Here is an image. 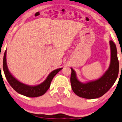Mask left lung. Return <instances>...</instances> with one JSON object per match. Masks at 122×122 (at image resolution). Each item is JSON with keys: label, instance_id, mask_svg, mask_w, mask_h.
Listing matches in <instances>:
<instances>
[{"label": "left lung", "instance_id": "1", "mask_svg": "<svg viewBox=\"0 0 122 122\" xmlns=\"http://www.w3.org/2000/svg\"><path fill=\"white\" fill-rule=\"evenodd\" d=\"M111 58L109 67L101 78L93 81L82 83L76 78L75 71L71 69V84L74 93L78 97L86 99L101 97L108 91L116 81L119 74V64L116 45L111 40Z\"/></svg>", "mask_w": 122, "mask_h": 122}]
</instances>
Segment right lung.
Masks as SVG:
<instances>
[{"mask_svg": "<svg viewBox=\"0 0 122 122\" xmlns=\"http://www.w3.org/2000/svg\"><path fill=\"white\" fill-rule=\"evenodd\" d=\"M3 69L5 76L8 82L9 83L11 87L20 94L30 97V98H34V97H40L44 95L47 91L49 89L50 84L52 79L55 75L61 71L62 68L57 69L52 71L48 75L46 80L41 84L36 86H30L25 85L16 79L10 72L7 66L6 62V50L4 54L3 61Z\"/></svg>", "mask_w": 122, "mask_h": 122, "instance_id": "1", "label": "right lung"}]
</instances>
